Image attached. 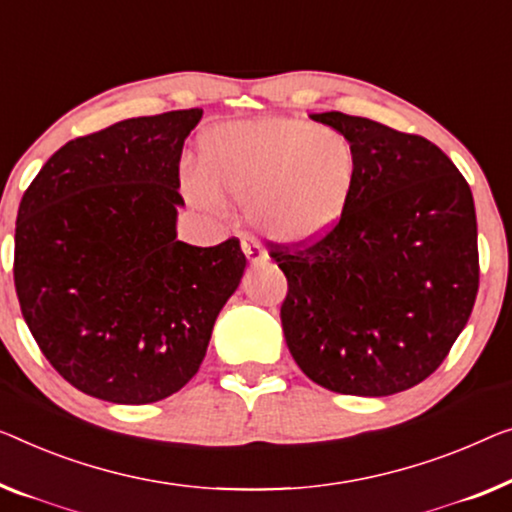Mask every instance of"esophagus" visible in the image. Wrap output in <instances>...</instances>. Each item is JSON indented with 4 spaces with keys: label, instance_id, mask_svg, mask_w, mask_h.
<instances>
[{
    "label": "esophagus",
    "instance_id": "1",
    "mask_svg": "<svg viewBox=\"0 0 512 512\" xmlns=\"http://www.w3.org/2000/svg\"><path fill=\"white\" fill-rule=\"evenodd\" d=\"M241 248H243V255L248 257V262L250 264H262V262H266V253H264V248L259 246L257 241H246L243 239L241 241Z\"/></svg>",
    "mask_w": 512,
    "mask_h": 512
}]
</instances>
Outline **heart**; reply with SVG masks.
<instances>
[{"mask_svg":"<svg viewBox=\"0 0 512 512\" xmlns=\"http://www.w3.org/2000/svg\"><path fill=\"white\" fill-rule=\"evenodd\" d=\"M358 154L345 133L303 119L216 126L200 142V170L181 177L195 207L218 211L223 197L246 204L257 232L308 241L329 232L347 209Z\"/></svg>","mask_w":512,"mask_h":512,"instance_id":"obj_1","label":"heart"}]
</instances>
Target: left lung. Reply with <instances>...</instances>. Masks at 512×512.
Wrapping results in <instances>:
<instances>
[{
    "instance_id": "1",
    "label": "left lung",
    "mask_w": 512,
    "mask_h": 512,
    "mask_svg": "<svg viewBox=\"0 0 512 512\" xmlns=\"http://www.w3.org/2000/svg\"><path fill=\"white\" fill-rule=\"evenodd\" d=\"M358 154L347 209L312 243H271L287 278L280 319L315 384L384 398L444 363L478 294L467 179L437 144L342 112L310 114Z\"/></svg>"
}]
</instances>
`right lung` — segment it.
Returning <instances> with one entry per match:
<instances>
[{"mask_svg":"<svg viewBox=\"0 0 512 512\" xmlns=\"http://www.w3.org/2000/svg\"><path fill=\"white\" fill-rule=\"evenodd\" d=\"M202 110L75 137L22 195L13 280L36 345L91 398L149 404L181 391L239 287V239L177 241L179 160Z\"/></svg>","mask_w":512,"mask_h":512,"instance_id":"add662e5","label":"right lung"}]
</instances>
